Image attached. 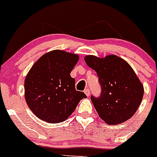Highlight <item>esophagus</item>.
<instances>
[{"mask_svg":"<svg viewBox=\"0 0 157 157\" xmlns=\"http://www.w3.org/2000/svg\"><path fill=\"white\" fill-rule=\"evenodd\" d=\"M85 94H86L88 97H89L90 95V90H89V89H86V90H85Z\"/></svg>","mask_w":157,"mask_h":157,"instance_id":"1","label":"esophagus"}]
</instances>
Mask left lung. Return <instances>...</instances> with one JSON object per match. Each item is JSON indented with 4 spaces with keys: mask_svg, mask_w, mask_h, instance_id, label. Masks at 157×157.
I'll use <instances>...</instances> for the list:
<instances>
[{
    "mask_svg": "<svg viewBox=\"0 0 157 157\" xmlns=\"http://www.w3.org/2000/svg\"><path fill=\"white\" fill-rule=\"evenodd\" d=\"M85 60L98 76L100 96L92 95L91 101L100 118L111 125L129 119L144 96V86L132 67L114 55L104 59L87 56Z\"/></svg>",
    "mask_w": 157,
    "mask_h": 157,
    "instance_id": "1",
    "label": "left lung"
}]
</instances>
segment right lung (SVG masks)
I'll return each mask as SVG.
<instances>
[{
  "mask_svg": "<svg viewBox=\"0 0 157 157\" xmlns=\"http://www.w3.org/2000/svg\"><path fill=\"white\" fill-rule=\"evenodd\" d=\"M78 59L77 55L55 50L32 66L25 80V97L38 118L50 123H61L87 97L76 90L75 79L70 76Z\"/></svg>",
  "mask_w": 157,
  "mask_h": 157,
  "instance_id": "obj_1",
  "label": "right lung"
}]
</instances>
